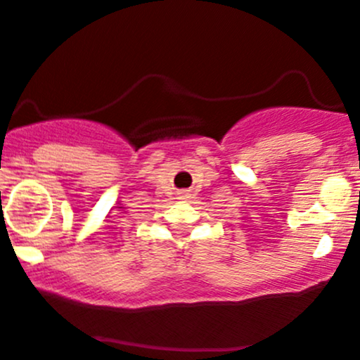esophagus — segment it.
I'll return each mask as SVG.
<instances>
[{
  "label": "esophagus",
  "mask_w": 360,
  "mask_h": 360,
  "mask_svg": "<svg viewBox=\"0 0 360 360\" xmlns=\"http://www.w3.org/2000/svg\"><path fill=\"white\" fill-rule=\"evenodd\" d=\"M184 195H186V193H183V197H184Z\"/></svg>",
  "instance_id": "1"
}]
</instances>
